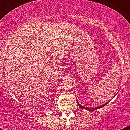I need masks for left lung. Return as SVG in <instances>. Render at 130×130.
<instances>
[{"label":"left lung","mask_w":130,"mask_h":130,"mask_svg":"<svg viewBox=\"0 0 130 130\" xmlns=\"http://www.w3.org/2000/svg\"><path fill=\"white\" fill-rule=\"evenodd\" d=\"M111 101V100H110ZM109 101H108V102H107L106 103H105V104H103V105H101V106H97V107H95V108H86V107H84V106H81L80 105V104L79 103V102L78 101H77V104H78V105H79V106L80 107V108L81 109H86V110H88V111H95V110H96V109H100V108H102V107H103V106H104L106 105V104H107L109 102Z\"/></svg>","instance_id":"1"}]
</instances>
